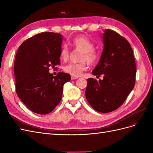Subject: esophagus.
Segmentation results:
<instances>
[{
  "label": "esophagus",
  "mask_w": 153,
  "mask_h": 153,
  "mask_svg": "<svg viewBox=\"0 0 153 153\" xmlns=\"http://www.w3.org/2000/svg\"><path fill=\"white\" fill-rule=\"evenodd\" d=\"M71 80H76V79H78V77H76V76H71Z\"/></svg>",
  "instance_id": "34e87169"
}]
</instances>
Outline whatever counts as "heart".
Returning a JSON list of instances; mask_svg holds the SVG:
<instances>
[{
    "mask_svg": "<svg viewBox=\"0 0 153 153\" xmlns=\"http://www.w3.org/2000/svg\"><path fill=\"white\" fill-rule=\"evenodd\" d=\"M72 47L82 52L80 60L82 62L78 63H69L64 67V71L73 76H79L85 71L87 66L86 62L90 64H94L99 60V53L94 50V44L85 36H78L74 38L70 42ZM70 51L66 45L61 47L60 51V58L64 61L68 59Z\"/></svg>",
    "mask_w": 153,
    "mask_h": 153,
    "instance_id": "obj_1",
    "label": "heart"
}]
</instances>
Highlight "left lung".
<instances>
[{
    "instance_id": "obj_1",
    "label": "left lung",
    "mask_w": 153,
    "mask_h": 153,
    "mask_svg": "<svg viewBox=\"0 0 153 153\" xmlns=\"http://www.w3.org/2000/svg\"><path fill=\"white\" fill-rule=\"evenodd\" d=\"M102 39L104 48L92 73L103 75V79L88 78L85 96L97 112L108 113L120 107L133 90L137 68L131 47L126 39L110 29L105 30Z\"/></svg>"
}]
</instances>
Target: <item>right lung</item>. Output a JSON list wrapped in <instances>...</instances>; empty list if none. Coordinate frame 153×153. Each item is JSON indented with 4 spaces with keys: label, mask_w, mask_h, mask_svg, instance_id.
I'll return each mask as SVG.
<instances>
[{
    "label": "right lung",
    "mask_w": 153,
    "mask_h": 153,
    "mask_svg": "<svg viewBox=\"0 0 153 153\" xmlns=\"http://www.w3.org/2000/svg\"><path fill=\"white\" fill-rule=\"evenodd\" d=\"M62 36L42 32L27 39L20 46L15 57L14 73L16 92L25 105L38 114H47L61 100L63 85L70 75L49 73V67L59 65Z\"/></svg>",
    "instance_id": "right-lung-1"
}]
</instances>
